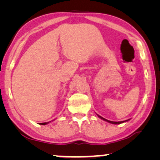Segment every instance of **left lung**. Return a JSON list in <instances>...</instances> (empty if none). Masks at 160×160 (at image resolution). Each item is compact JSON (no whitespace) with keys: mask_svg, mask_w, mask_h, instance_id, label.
<instances>
[{"mask_svg":"<svg viewBox=\"0 0 160 160\" xmlns=\"http://www.w3.org/2000/svg\"><path fill=\"white\" fill-rule=\"evenodd\" d=\"M98 117H99L100 118V119H103L104 121H106V122H109V123H111V124H121V123H122V122H125V121H122V122H112V121H109V120H107V119H104V118H102V117H100V116H99V115H98Z\"/></svg>","mask_w":160,"mask_h":160,"instance_id":"1","label":"left lung"}]
</instances>
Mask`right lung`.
I'll return each mask as SVG.
<instances>
[{
	"label": "right lung",
	"instance_id": "1",
	"mask_svg": "<svg viewBox=\"0 0 160 160\" xmlns=\"http://www.w3.org/2000/svg\"><path fill=\"white\" fill-rule=\"evenodd\" d=\"M49 123V122H43V123H41V124H47Z\"/></svg>",
	"mask_w": 160,
	"mask_h": 160
}]
</instances>
